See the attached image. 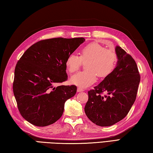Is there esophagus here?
I'll return each instance as SVG.
<instances>
[{
	"label": "esophagus",
	"mask_w": 153,
	"mask_h": 153,
	"mask_svg": "<svg viewBox=\"0 0 153 153\" xmlns=\"http://www.w3.org/2000/svg\"><path fill=\"white\" fill-rule=\"evenodd\" d=\"M77 92H81V91H84V89H82V88H79H79H77Z\"/></svg>",
	"instance_id": "1"
}]
</instances>
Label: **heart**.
I'll return each mask as SVG.
<instances>
[{"mask_svg":"<svg viewBox=\"0 0 153 153\" xmlns=\"http://www.w3.org/2000/svg\"><path fill=\"white\" fill-rule=\"evenodd\" d=\"M118 56L113 48H105L96 43H91L82 48L79 56L70 54L65 60V67L70 74L76 72L86 63V70L71 77V82L80 88L92 85L99 78L104 79L111 74L117 66Z\"/></svg>","mask_w":153,"mask_h":153,"instance_id":"b5f03b06","label":"heart"}]
</instances>
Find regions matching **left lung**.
<instances>
[{
  "mask_svg": "<svg viewBox=\"0 0 153 153\" xmlns=\"http://www.w3.org/2000/svg\"><path fill=\"white\" fill-rule=\"evenodd\" d=\"M113 72L88 91L87 117L95 125L108 127L125 118L136 100L140 76L134 59L120 46ZM104 92L108 95L103 96Z\"/></svg>",
  "mask_w": 153,
  "mask_h": 153,
  "instance_id": "left-lung-1",
  "label": "left lung"
}]
</instances>
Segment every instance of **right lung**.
<instances>
[{"label":"right lung","instance_id":"obj_1","mask_svg":"<svg viewBox=\"0 0 153 153\" xmlns=\"http://www.w3.org/2000/svg\"><path fill=\"white\" fill-rule=\"evenodd\" d=\"M84 41L83 38L40 40L18 61L13 93L20 115L27 121L45 127L61 117L65 102L77 91L74 85H59L68 79L65 60Z\"/></svg>","mask_w":153,"mask_h":153}]
</instances>
